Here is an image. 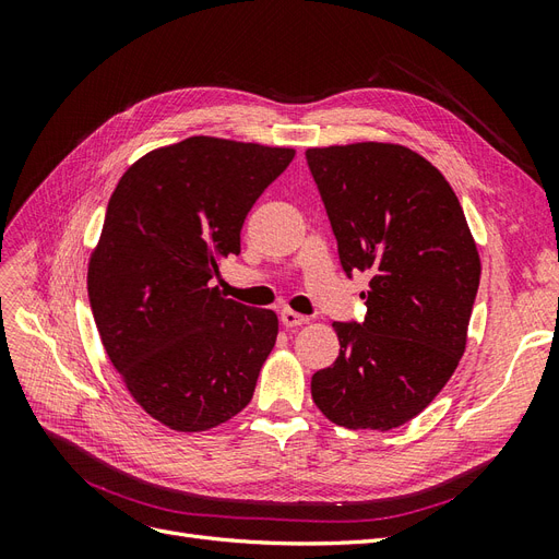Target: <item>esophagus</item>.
Here are the masks:
<instances>
[{
	"instance_id": "1",
	"label": "esophagus",
	"mask_w": 559,
	"mask_h": 559,
	"mask_svg": "<svg viewBox=\"0 0 559 559\" xmlns=\"http://www.w3.org/2000/svg\"><path fill=\"white\" fill-rule=\"evenodd\" d=\"M280 321H282V324H284L286 329H296V326L308 324L310 317L298 314V312H294V310H282V312H280Z\"/></svg>"
}]
</instances>
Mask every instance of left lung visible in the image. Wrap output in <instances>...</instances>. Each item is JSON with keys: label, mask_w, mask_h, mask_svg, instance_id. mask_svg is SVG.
<instances>
[{"label": "left lung", "mask_w": 559, "mask_h": 559, "mask_svg": "<svg viewBox=\"0 0 559 559\" xmlns=\"http://www.w3.org/2000/svg\"><path fill=\"white\" fill-rule=\"evenodd\" d=\"M347 275L368 273L361 324L333 321L341 354L312 376L333 425L389 431L419 415L466 349L480 257L452 186L386 142L308 148Z\"/></svg>", "instance_id": "obj_1"}]
</instances>
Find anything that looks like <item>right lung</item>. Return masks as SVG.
I'll return each instance as SVG.
<instances>
[{"instance_id":"right-lung-1","label":"right lung","mask_w":559,"mask_h":559,"mask_svg":"<svg viewBox=\"0 0 559 559\" xmlns=\"http://www.w3.org/2000/svg\"><path fill=\"white\" fill-rule=\"evenodd\" d=\"M294 148L189 138L148 151L118 181L88 261V298L134 403L195 433L251 401L277 314L226 298L212 277L240 253L253 202Z\"/></svg>"}]
</instances>
